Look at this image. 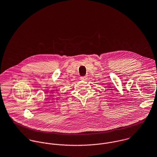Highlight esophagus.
<instances>
[{
    "mask_svg": "<svg viewBox=\"0 0 157 157\" xmlns=\"http://www.w3.org/2000/svg\"><path fill=\"white\" fill-rule=\"evenodd\" d=\"M80 78H81L82 80H86L87 78V77L86 75H85V76H83V77H81Z\"/></svg>",
    "mask_w": 157,
    "mask_h": 157,
    "instance_id": "1",
    "label": "esophagus"
}]
</instances>
